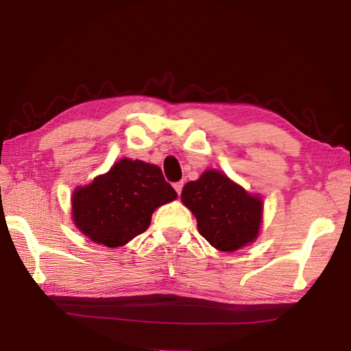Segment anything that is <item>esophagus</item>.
<instances>
[{"label": "esophagus", "instance_id": "1", "mask_svg": "<svg viewBox=\"0 0 351 351\" xmlns=\"http://www.w3.org/2000/svg\"><path fill=\"white\" fill-rule=\"evenodd\" d=\"M182 186H184V182H182V181H180V182H175V184H173V187H175V190H176V193H178V195H181V192H182Z\"/></svg>", "mask_w": 351, "mask_h": 351}]
</instances>
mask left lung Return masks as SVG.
<instances>
[{
	"label": "left lung",
	"instance_id": "obj_1",
	"mask_svg": "<svg viewBox=\"0 0 351 351\" xmlns=\"http://www.w3.org/2000/svg\"><path fill=\"white\" fill-rule=\"evenodd\" d=\"M181 199L197 217L199 234L219 251L232 252L257 239L261 201L219 171L187 182Z\"/></svg>",
	"mask_w": 351,
	"mask_h": 351
}]
</instances>
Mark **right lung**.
Listing matches in <instances>:
<instances>
[{"label":"right lung","instance_id":"add662e5","mask_svg":"<svg viewBox=\"0 0 351 351\" xmlns=\"http://www.w3.org/2000/svg\"><path fill=\"white\" fill-rule=\"evenodd\" d=\"M176 197L158 165L125 158L75 190L74 223L99 245L119 247L145 232L153 210Z\"/></svg>","mask_w":351,"mask_h":351}]
</instances>
